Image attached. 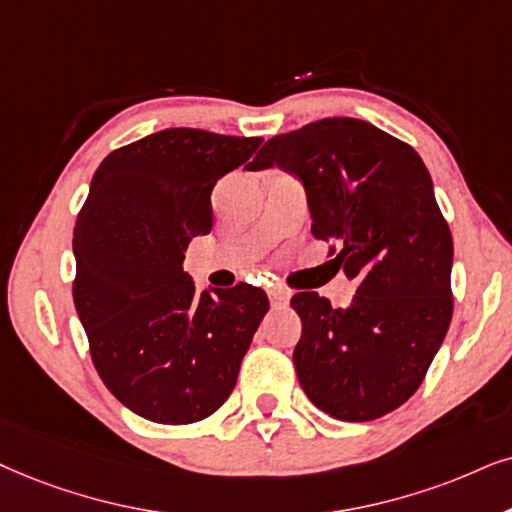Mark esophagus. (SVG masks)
I'll return each instance as SVG.
<instances>
[{"mask_svg":"<svg viewBox=\"0 0 512 512\" xmlns=\"http://www.w3.org/2000/svg\"><path fill=\"white\" fill-rule=\"evenodd\" d=\"M269 302L271 307H288L290 295L283 288H269Z\"/></svg>","mask_w":512,"mask_h":512,"instance_id":"obj_1","label":"esophagus"}]
</instances>
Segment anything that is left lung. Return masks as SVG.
Instances as JSON below:
<instances>
[{
	"mask_svg": "<svg viewBox=\"0 0 512 512\" xmlns=\"http://www.w3.org/2000/svg\"><path fill=\"white\" fill-rule=\"evenodd\" d=\"M281 167L302 181L312 234L357 281L345 309L314 290L293 295L302 338L293 361L316 409L366 423L423 383L449 331L454 241L428 167L371 122L326 118L262 146L248 170Z\"/></svg>",
	"mask_w": 512,
	"mask_h": 512,
	"instance_id": "1",
	"label": "left lung"
}]
</instances>
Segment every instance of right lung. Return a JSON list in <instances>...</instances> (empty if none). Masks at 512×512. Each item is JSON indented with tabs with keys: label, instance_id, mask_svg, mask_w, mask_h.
Returning a JSON list of instances; mask_svg holds the SVG:
<instances>
[{
	"label": "right lung",
	"instance_id": "1",
	"mask_svg": "<svg viewBox=\"0 0 512 512\" xmlns=\"http://www.w3.org/2000/svg\"><path fill=\"white\" fill-rule=\"evenodd\" d=\"M260 144L191 127L148 134L103 158L77 215L73 300L92 361L153 423L212 416L269 312L262 288L198 293L181 267L191 238L210 234L215 184Z\"/></svg>",
	"mask_w": 512,
	"mask_h": 512
}]
</instances>
